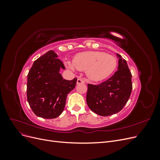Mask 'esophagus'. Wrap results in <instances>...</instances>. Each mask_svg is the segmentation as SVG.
<instances>
[{
    "instance_id": "1",
    "label": "esophagus",
    "mask_w": 160,
    "mask_h": 160,
    "mask_svg": "<svg viewBox=\"0 0 160 160\" xmlns=\"http://www.w3.org/2000/svg\"><path fill=\"white\" fill-rule=\"evenodd\" d=\"M85 80L83 79H78L77 81V84L79 85V84H82V83H85Z\"/></svg>"
}]
</instances>
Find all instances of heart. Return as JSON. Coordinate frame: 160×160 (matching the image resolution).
Masks as SVG:
<instances>
[{"label": "heart", "instance_id": "1", "mask_svg": "<svg viewBox=\"0 0 160 160\" xmlns=\"http://www.w3.org/2000/svg\"><path fill=\"white\" fill-rule=\"evenodd\" d=\"M116 58L101 51H88L77 54L73 62H67L72 71H86V75L92 81H101L107 78L117 67Z\"/></svg>", "mask_w": 160, "mask_h": 160}]
</instances>
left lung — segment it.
Instances as JSON below:
<instances>
[{
	"label": "left lung",
	"mask_w": 160,
	"mask_h": 160,
	"mask_svg": "<svg viewBox=\"0 0 160 160\" xmlns=\"http://www.w3.org/2000/svg\"><path fill=\"white\" fill-rule=\"evenodd\" d=\"M118 71L99 85L88 84L86 100L89 109L101 116L118 113L126 104L132 90V73L126 61L119 54Z\"/></svg>",
	"instance_id": "1"
}]
</instances>
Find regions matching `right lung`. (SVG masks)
<instances>
[{
    "label": "right lung",
    "mask_w": 160,
    "mask_h": 160,
    "mask_svg": "<svg viewBox=\"0 0 160 160\" xmlns=\"http://www.w3.org/2000/svg\"><path fill=\"white\" fill-rule=\"evenodd\" d=\"M65 69L54 51H49L33 62L27 75V101L38 117L54 119L64 110L67 94L75 88L77 79H63Z\"/></svg>",
    "instance_id": "add662e5"
}]
</instances>
